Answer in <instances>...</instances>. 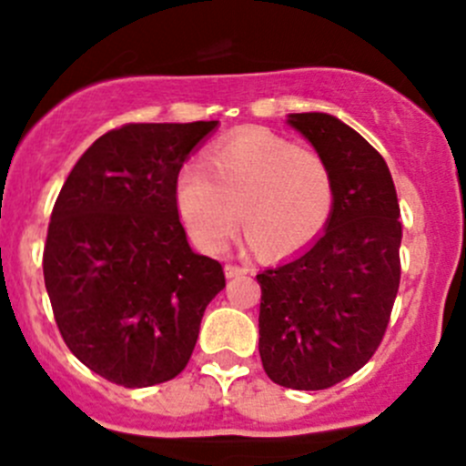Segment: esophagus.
<instances>
[{
    "label": "esophagus",
    "mask_w": 466,
    "mask_h": 466,
    "mask_svg": "<svg viewBox=\"0 0 466 466\" xmlns=\"http://www.w3.org/2000/svg\"><path fill=\"white\" fill-rule=\"evenodd\" d=\"M241 275H248V268L232 266V263H228V266H225V277H228V279H232V277H241Z\"/></svg>",
    "instance_id": "1"
}]
</instances>
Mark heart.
<instances>
[{
	"label": "heart",
	"instance_id": "1",
	"mask_svg": "<svg viewBox=\"0 0 466 466\" xmlns=\"http://www.w3.org/2000/svg\"><path fill=\"white\" fill-rule=\"evenodd\" d=\"M203 166L185 167L176 203L191 241L223 255L238 228L268 257H289L311 246L333 211V177L311 148L290 146L266 128H248L211 146Z\"/></svg>",
	"mask_w": 466,
	"mask_h": 466
}]
</instances>
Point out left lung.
<instances>
[{"instance_id":"obj_1","label":"left lung","mask_w":466,"mask_h":466,"mask_svg":"<svg viewBox=\"0 0 466 466\" xmlns=\"http://www.w3.org/2000/svg\"><path fill=\"white\" fill-rule=\"evenodd\" d=\"M327 162L333 211L316 241L257 275L259 354L266 374L293 390H324L377 351L399 290V200L365 137L327 112L286 116Z\"/></svg>"}]
</instances>
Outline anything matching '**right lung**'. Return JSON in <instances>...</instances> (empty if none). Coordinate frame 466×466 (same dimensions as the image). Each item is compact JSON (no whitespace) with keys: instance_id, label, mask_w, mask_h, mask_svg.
Here are the masks:
<instances>
[{"instance_id":"add662e5","label":"right lung","mask_w":466,"mask_h":466,"mask_svg":"<svg viewBox=\"0 0 466 466\" xmlns=\"http://www.w3.org/2000/svg\"><path fill=\"white\" fill-rule=\"evenodd\" d=\"M216 128L110 130L81 155L51 211L42 268L60 336L124 388L177 377L207 304L225 289L220 263L191 250L176 203L182 164Z\"/></svg>"}]
</instances>
